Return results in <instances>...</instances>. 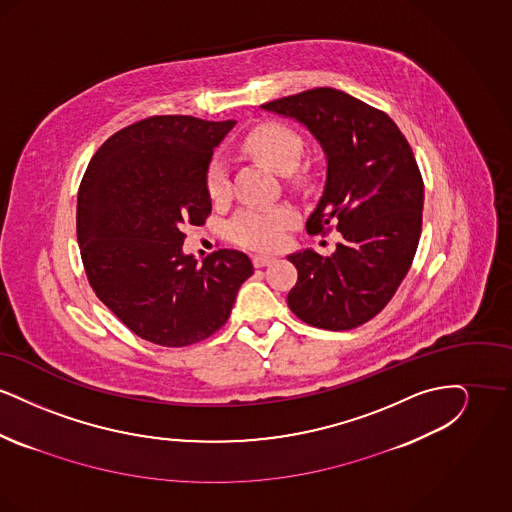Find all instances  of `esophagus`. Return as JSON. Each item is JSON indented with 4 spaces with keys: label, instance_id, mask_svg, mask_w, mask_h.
<instances>
[{
    "label": "esophagus",
    "instance_id": "obj_1",
    "mask_svg": "<svg viewBox=\"0 0 512 512\" xmlns=\"http://www.w3.org/2000/svg\"><path fill=\"white\" fill-rule=\"evenodd\" d=\"M274 261V257H268V255H255L253 257V265L257 268L267 267Z\"/></svg>",
    "mask_w": 512,
    "mask_h": 512
}]
</instances>
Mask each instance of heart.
Instances as JSON below:
<instances>
[{"mask_svg":"<svg viewBox=\"0 0 512 512\" xmlns=\"http://www.w3.org/2000/svg\"><path fill=\"white\" fill-rule=\"evenodd\" d=\"M240 151L249 159L259 161L270 171L303 174L295 167L303 155V140L292 126L278 121H263L253 126L240 140ZM205 190L213 203H224L230 197V178L226 169L213 163L205 174ZM295 222V211L288 205H257L245 207L230 224V234L236 244L257 251H272L280 247L286 230Z\"/></svg>","mask_w":512,"mask_h":512,"instance_id":"1","label":"heart"}]
</instances>
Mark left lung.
I'll use <instances>...</instances> for the list:
<instances>
[{
    "mask_svg": "<svg viewBox=\"0 0 512 512\" xmlns=\"http://www.w3.org/2000/svg\"><path fill=\"white\" fill-rule=\"evenodd\" d=\"M263 109L303 122L324 149L326 186L307 232L341 234L330 257L313 249L288 257L297 268L288 307L317 328H357L390 303L413 265L424 207L413 149L384 111L334 88Z\"/></svg>",
    "mask_w": 512,
    "mask_h": 512,
    "instance_id": "8db88e82",
    "label": "left lung"
}]
</instances>
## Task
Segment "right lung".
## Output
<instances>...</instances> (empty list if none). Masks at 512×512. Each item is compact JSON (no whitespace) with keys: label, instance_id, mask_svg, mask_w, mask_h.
<instances>
[{"label":"right lung","instance_id":"obj_1","mask_svg":"<svg viewBox=\"0 0 512 512\" xmlns=\"http://www.w3.org/2000/svg\"><path fill=\"white\" fill-rule=\"evenodd\" d=\"M234 124L147 117L115 132L82 176L76 238L88 282L142 340L163 347L207 340L253 274L236 249H219L201 265L182 253L184 226L211 215L205 174Z\"/></svg>","mask_w":512,"mask_h":512}]
</instances>
